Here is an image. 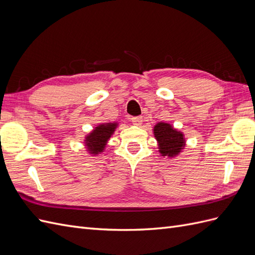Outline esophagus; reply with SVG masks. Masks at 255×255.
<instances>
[{
  "label": "esophagus",
  "instance_id": "1",
  "mask_svg": "<svg viewBox=\"0 0 255 255\" xmlns=\"http://www.w3.org/2000/svg\"><path fill=\"white\" fill-rule=\"evenodd\" d=\"M132 122L134 126L139 127L142 125V118L141 117H134V118H132Z\"/></svg>",
  "mask_w": 255,
  "mask_h": 255
}]
</instances>
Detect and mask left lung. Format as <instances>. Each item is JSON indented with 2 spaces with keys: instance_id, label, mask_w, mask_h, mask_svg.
Returning <instances> with one entry per match:
<instances>
[{
  "instance_id": "8db88e82",
  "label": "left lung",
  "mask_w": 255,
  "mask_h": 255,
  "mask_svg": "<svg viewBox=\"0 0 255 255\" xmlns=\"http://www.w3.org/2000/svg\"><path fill=\"white\" fill-rule=\"evenodd\" d=\"M153 134L157 141L160 156L174 158L179 156L186 146V138L182 130L176 129L167 122H157L153 127Z\"/></svg>"
}]
</instances>
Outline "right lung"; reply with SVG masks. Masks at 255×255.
<instances>
[{
  "mask_svg": "<svg viewBox=\"0 0 255 255\" xmlns=\"http://www.w3.org/2000/svg\"><path fill=\"white\" fill-rule=\"evenodd\" d=\"M119 127L118 122H105L100 123L95 128H92L88 134L85 135L84 146L85 151L90 156H98L102 154L105 149L107 142L115 134L116 129Z\"/></svg>",
  "mask_w": 255,
  "mask_h": 255,
  "instance_id": "1",
  "label": "right lung"
}]
</instances>
